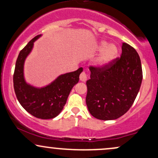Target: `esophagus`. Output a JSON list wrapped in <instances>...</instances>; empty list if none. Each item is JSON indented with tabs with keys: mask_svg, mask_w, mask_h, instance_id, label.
Wrapping results in <instances>:
<instances>
[{
	"mask_svg": "<svg viewBox=\"0 0 158 158\" xmlns=\"http://www.w3.org/2000/svg\"><path fill=\"white\" fill-rule=\"evenodd\" d=\"M79 79H80V80L81 81H86V80H87V74L85 73V71H83L82 73L80 74Z\"/></svg>",
	"mask_w": 158,
	"mask_h": 158,
	"instance_id": "1",
	"label": "esophagus"
}]
</instances>
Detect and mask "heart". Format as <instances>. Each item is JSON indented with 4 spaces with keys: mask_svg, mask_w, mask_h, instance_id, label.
Here are the masks:
<instances>
[{
    "mask_svg": "<svg viewBox=\"0 0 158 158\" xmlns=\"http://www.w3.org/2000/svg\"><path fill=\"white\" fill-rule=\"evenodd\" d=\"M98 48L101 52L96 59L95 63L99 68H103L111 62L118 53L117 47L114 44H108L106 41H101Z\"/></svg>",
    "mask_w": 158,
    "mask_h": 158,
    "instance_id": "heart-1",
    "label": "heart"
}]
</instances>
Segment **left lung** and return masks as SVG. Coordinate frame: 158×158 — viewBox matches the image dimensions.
<instances>
[{
    "mask_svg": "<svg viewBox=\"0 0 158 158\" xmlns=\"http://www.w3.org/2000/svg\"><path fill=\"white\" fill-rule=\"evenodd\" d=\"M89 69L86 104L90 114L102 120L116 119L126 114L135 102L143 79L135 49L123 43L120 58L103 68Z\"/></svg>",
    "mask_w": 158,
    "mask_h": 158,
    "instance_id": "left-lung-1",
    "label": "left lung"
}]
</instances>
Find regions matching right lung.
Wrapping results in <instances>:
<instances>
[{
	"label": "right lung",
	"mask_w": 158,
	"mask_h": 158,
	"mask_svg": "<svg viewBox=\"0 0 158 158\" xmlns=\"http://www.w3.org/2000/svg\"><path fill=\"white\" fill-rule=\"evenodd\" d=\"M38 35L21 50L15 63L13 75L14 90L18 100L28 113L37 118L52 119L57 117L66 104L70 90L79 80L83 68L61 74L51 83L41 88L32 86L24 78L23 67L27 57L33 48Z\"/></svg>",
	"instance_id": "1"
}]
</instances>
